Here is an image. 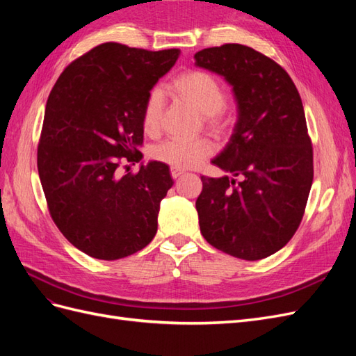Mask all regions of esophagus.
I'll list each match as a JSON object with an SVG mask.
<instances>
[{"label":"esophagus","instance_id":"esophagus-1","mask_svg":"<svg viewBox=\"0 0 356 356\" xmlns=\"http://www.w3.org/2000/svg\"><path fill=\"white\" fill-rule=\"evenodd\" d=\"M182 174H184V170H181V169H178V168H170V175L174 177V178H178V177H181Z\"/></svg>","mask_w":356,"mask_h":356}]
</instances>
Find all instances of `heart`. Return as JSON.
Here are the masks:
<instances>
[{
	"instance_id": "b5f03b06",
	"label": "heart",
	"mask_w": 356,
	"mask_h": 356,
	"mask_svg": "<svg viewBox=\"0 0 356 356\" xmlns=\"http://www.w3.org/2000/svg\"><path fill=\"white\" fill-rule=\"evenodd\" d=\"M174 90L179 98L195 108L203 122L212 131L221 132L229 126L230 120L224 113L225 90L222 84L204 71H188L181 74L174 81ZM161 117V95L154 90L148 95L143 113V127L145 134L154 135L160 127ZM212 153V145L208 139L197 138L193 141L169 139L152 149V156L172 168L190 169L197 166L203 159Z\"/></svg>"
}]
</instances>
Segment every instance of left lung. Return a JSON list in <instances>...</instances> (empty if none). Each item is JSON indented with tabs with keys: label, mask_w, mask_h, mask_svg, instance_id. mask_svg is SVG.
I'll list each match as a JSON object with an SVG mask.
<instances>
[{
	"label": "left lung",
	"mask_w": 356,
	"mask_h": 356,
	"mask_svg": "<svg viewBox=\"0 0 356 356\" xmlns=\"http://www.w3.org/2000/svg\"><path fill=\"white\" fill-rule=\"evenodd\" d=\"M195 59L232 86L238 106L229 143L212 159L232 177H200V233L225 254L261 260L294 236L314 181L303 104L288 72L251 47H209Z\"/></svg>",
	"instance_id": "1"
}]
</instances>
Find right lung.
Segmentation results:
<instances>
[{
  "label": "right lung",
  "mask_w": 356,
  "mask_h": 356,
  "mask_svg": "<svg viewBox=\"0 0 356 356\" xmlns=\"http://www.w3.org/2000/svg\"><path fill=\"white\" fill-rule=\"evenodd\" d=\"M178 49L148 51L104 42L75 59L49 95L37 153L38 175L60 233L98 260L141 251L157 232L160 202L174 186L169 166L143 159V113Z\"/></svg>",
  "instance_id": "1"
}]
</instances>
